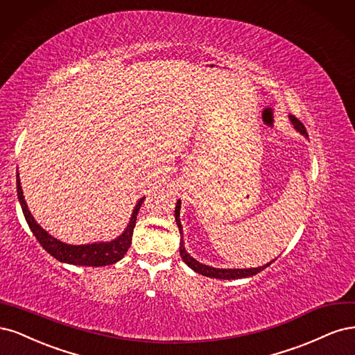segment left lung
Masks as SVG:
<instances>
[{"instance_id":"left-lung-1","label":"left lung","mask_w":355,"mask_h":355,"mask_svg":"<svg viewBox=\"0 0 355 355\" xmlns=\"http://www.w3.org/2000/svg\"><path fill=\"white\" fill-rule=\"evenodd\" d=\"M291 122L293 123V127L296 128V131H300L302 135L308 137L306 134V130L304 127V123L298 119L295 118L293 115L289 116ZM180 209H181V200L177 202V207H175V221H177V225H178V230H180V234H181V242H180V255L182 258V261L186 262V264L194 270L196 272L202 274V276H207V277H214V279H223V280H232V279H243V277H250V276H255V274H258L259 271L266 270L271 262H268V264L262 266V267H258V268H214V267H209V266H205V264H200L199 261L194 259L193 257H190L187 254V250L184 248V242H182V227H181V221H180Z\"/></svg>"}]
</instances>
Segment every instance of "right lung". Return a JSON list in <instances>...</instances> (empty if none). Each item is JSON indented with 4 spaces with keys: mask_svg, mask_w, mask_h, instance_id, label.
I'll return each mask as SVG.
<instances>
[{
    "mask_svg": "<svg viewBox=\"0 0 355 355\" xmlns=\"http://www.w3.org/2000/svg\"><path fill=\"white\" fill-rule=\"evenodd\" d=\"M16 184H17V198L20 202V207H21V211H24V215L31 228V232L37 237L41 246L55 259H59L60 262H66V264H73V266L103 267V266L115 264V262L122 259L123 255L127 254V250L131 246L137 215H139L144 198H141L139 203L135 205L130 218V224L127 225V228H125V232L121 236H118L115 240H110V242L91 243V245H67L50 236L40 224H37L35 220H33L31 211L28 209L24 191H21L19 173L16 175Z\"/></svg>",
    "mask_w": 355,
    "mask_h": 355,
    "instance_id": "1",
    "label": "right lung"
}]
</instances>
